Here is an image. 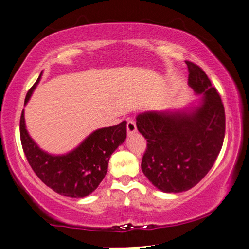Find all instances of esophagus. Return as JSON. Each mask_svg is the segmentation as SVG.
Listing matches in <instances>:
<instances>
[{"label": "esophagus", "instance_id": "34e87169", "mask_svg": "<svg viewBox=\"0 0 249 249\" xmlns=\"http://www.w3.org/2000/svg\"><path fill=\"white\" fill-rule=\"evenodd\" d=\"M127 131H128V135H132V133H135L137 131L136 122L133 120H129L127 122Z\"/></svg>", "mask_w": 249, "mask_h": 249}]
</instances>
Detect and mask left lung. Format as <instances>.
<instances>
[{"label":"left lung","mask_w":249,"mask_h":249,"mask_svg":"<svg viewBox=\"0 0 249 249\" xmlns=\"http://www.w3.org/2000/svg\"><path fill=\"white\" fill-rule=\"evenodd\" d=\"M189 85L203 94L200 107L190 112L138 114L137 128L147 139L142 169L158 190L178 193L196 186L213 166L226 130L220 95L200 66L185 60Z\"/></svg>","instance_id":"left-lung-1"}]
</instances>
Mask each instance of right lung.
<instances>
[{
  "instance_id": "obj_1",
  "label": "right lung",
  "mask_w": 249,
  "mask_h": 249,
  "mask_svg": "<svg viewBox=\"0 0 249 249\" xmlns=\"http://www.w3.org/2000/svg\"><path fill=\"white\" fill-rule=\"evenodd\" d=\"M41 76V74H40ZM40 76L29 89L26 104ZM127 137V121L92 132L77 148L66 155H50L37 146L26 129L23 110L20 118L21 145L36 175L55 192L70 197L91 194L107 172L111 155Z\"/></svg>"
}]
</instances>
